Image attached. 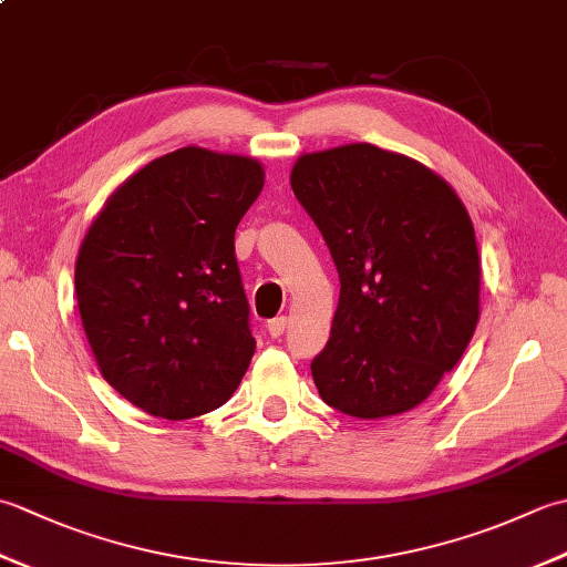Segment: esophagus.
<instances>
[{
  "label": "esophagus",
  "instance_id": "obj_1",
  "mask_svg": "<svg viewBox=\"0 0 567 567\" xmlns=\"http://www.w3.org/2000/svg\"><path fill=\"white\" fill-rule=\"evenodd\" d=\"M287 323H290V319H287V317H277V319L268 321V331H270L272 339H280V336H282L285 329H287Z\"/></svg>",
  "mask_w": 567,
  "mask_h": 567
}]
</instances>
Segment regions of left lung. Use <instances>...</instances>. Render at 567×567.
<instances>
[{"instance_id": "1", "label": "left lung", "mask_w": 567, "mask_h": 567, "mask_svg": "<svg viewBox=\"0 0 567 567\" xmlns=\"http://www.w3.org/2000/svg\"><path fill=\"white\" fill-rule=\"evenodd\" d=\"M290 185L341 277L321 400L355 419L419 406L455 368L480 319L475 228L455 189L372 143L302 153Z\"/></svg>"}]
</instances>
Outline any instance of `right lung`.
<instances>
[{"instance_id": "obj_1", "label": "right lung", "mask_w": 567, "mask_h": 567, "mask_svg": "<svg viewBox=\"0 0 567 567\" xmlns=\"http://www.w3.org/2000/svg\"><path fill=\"white\" fill-rule=\"evenodd\" d=\"M265 185L260 161L177 148L106 197L75 262L102 378L146 414L192 419L236 392L256 353L234 252Z\"/></svg>"}]
</instances>
